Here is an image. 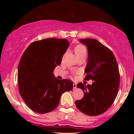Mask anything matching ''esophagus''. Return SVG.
<instances>
[{
  "mask_svg": "<svg viewBox=\"0 0 134 134\" xmlns=\"http://www.w3.org/2000/svg\"><path fill=\"white\" fill-rule=\"evenodd\" d=\"M76 88H77V84L76 83H73V90L76 89Z\"/></svg>",
  "mask_w": 134,
  "mask_h": 134,
  "instance_id": "34e87169",
  "label": "esophagus"
}]
</instances>
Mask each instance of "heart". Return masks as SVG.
Here are the masks:
<instances>
[{"label":"heart","instance_id":"heart-1","mask_svg":"<svg viewBox=\"0 0 134 134\" xmlns=\"http://www.w3.org/2000/svg\"><path fill=\"white\" fill-rule=\"evenodd\" d=\"M76 55H80L81 54L86 53V49L85 46L82 45H77L74 48Z\"/></svg>","mask_w":134,"mask_h":134}]
</instances>
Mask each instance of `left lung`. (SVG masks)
Listing matches in <instances>:
<instances>
[{
    "instance_id": "left-lung-1",
    "label": "left lung",
    "mask_w": 134,
    "mask_h": 134,
    "mask_svg": "<svg viewBox=\"0 0 134 134\" xmlns=\"http://www.w3.org/2000/svg\"><path fill=\"white\" fill-rule=\"evenodd\" d=\"M79 41L86 45L88 50L85 80L94 81L92 85L77 84L84 96L75 104L85 114L96 116L106 112L117 96L120 83L118 65L112 51L97 40L90 38Z\"/></svg>"
}]
</instances>
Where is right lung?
I'll use <instances>...</instances> for the list:
<instances>
[{
    "label": "right lung",
    "mask_w": 134,
    "mask_h": 134,
    "mask_svg": "<svg viewBox=\"0 0 134 134\" xmlns=\"http://www.w3.org/2000/svg\"><path fill=\"white\" fill-rule=\"evenodd\" d=\"M69 44L66 39L47 38L31 43L22 54L18 68L19 91L32 110L51 112L63 93L72 89V81L60 80L53 74Z\"/></svg>",
    "instance_id": "add662e5"
}]
</instances>
